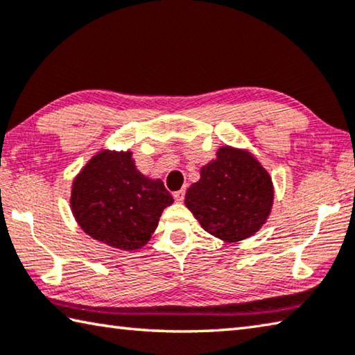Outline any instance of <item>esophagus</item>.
<instances>
[{
    "mask_svg": "<svg viewBox=\"0 0 355 355\" xmlns=\"http://www.w3.org/2000/svg\"><path fill=\"white\" fill-rule=\"evenodd\" d=\"M173 198H175V202H183V200H184V189H180L177 192H173Z\"/></svg>",
    "mask_w": 355,
    "mask_h": 355,
    "instance_id": "obj_1",
    "label": "esophagus"
}]
</instances>
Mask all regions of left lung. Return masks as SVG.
I'll use <instances>...</instances> for the list:
<instances>
[{
	"mask_svg": "<svg viewBox=\"0 0 355 355\" xmlns=\"http://www.w3.org/2000/svg\"><path fill=\"white\" fill-rule=\"evenodd\" d=\"M184 203L209 234L242 241L267 220L273 203L272 178L248 152L225 146L217 150V159L202 167Z\"/></svg>",
	"mask_w": 355,
	"mask_h": 355,
	"instance_id": "obj_1",
	"label": "left lung"
}]
</instances>
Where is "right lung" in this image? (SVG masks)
<instances>
[{
	"label": "right lung",
	"instance_id": "right-lung-1",
	"mask_svg": "<svg viewBox=\"0 0 355 355\" xmlns=\"http://www.w3.org/2000/svg\"><path fill=\"white\" fill-rule=\"evenodd\" d=\"M172 202L161 180L152 182L137 171L132 152L94 155L71 192V208L82 230L121 250H137L149 241Z\"/></svg>",
	"mask_w": 355,
	"mask_h": 355
}]
</instances>
